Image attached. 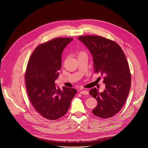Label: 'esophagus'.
Listing matches in <instances>:
<instances>
[{
    "mask_svg": "<svg viewBox=\"0 0 148 148\" xmlns=\"http://www.w3.org/2000/svg\"><path fill=\"white\" fill-rule=\"evenodd\" d=\"M80 93L81 94H83V95H88V91H87V90H82L80 91Z\"/></svg>",
    "mask_w": 148,
    "mask_h": 148,
    "instance_id": "obj_1",
    "label": "esophagus"
}]
</instances>
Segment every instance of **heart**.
<instances>
[{
    "label": "heart",
    "mask_w": 148,
    "mask_h": 148,
    "mask_svg": "<svg viewBox=\"0 0 148 148\" xmlns=\"http://www.w3.org/2000/svg\"><path fill=\"white\" fill-rule=\"evenodd\" d=\"M82 53H84V52H81V53H79V54H82Z\"/></svg>",
    "instance_id": "obj_1"
}]
</instances>
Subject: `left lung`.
Masks as SVG:
<instances>
[{
    "instance_id": "1",
    "label": "left lung",
    "mask_w": 148,
    "mask_h": 148,
    "mask_svg": "<svg viewBox=\"0 0 148 148\" xmlns=\"http://www.w3.org/2000/svg\"><path fill=\"white\" fill-rule=\"evenodd\" d=\"M91 52L94 72L103 76L105 89L99 92L96 88L89 93L97 101L92 113L106 119L115 115L127 99L131 84L128 63L121 47L116 42L99 36L78 37Z\"/></svg>"
}]
</instances>
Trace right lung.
I'll list each match as a JSON object with an SVG mask.
<instances>
[{"label": "right lung", "instance_id": "add662e5", "mask_svg": "<svg viewBox=\"0 0 148 148\" xmlns=\"http://www.w3.org/2000/svg\"><path fill=\"white\" fill-rule=\"evenodd\" d=\"M72 38L58 37L38 46L32 53L25 73L29 99L36 111L49 120H56L68 111L77 90L56 86L61 67V54Z\"/></svg>", "mask_w": 148, "mask_h": 148}]
</instances>
